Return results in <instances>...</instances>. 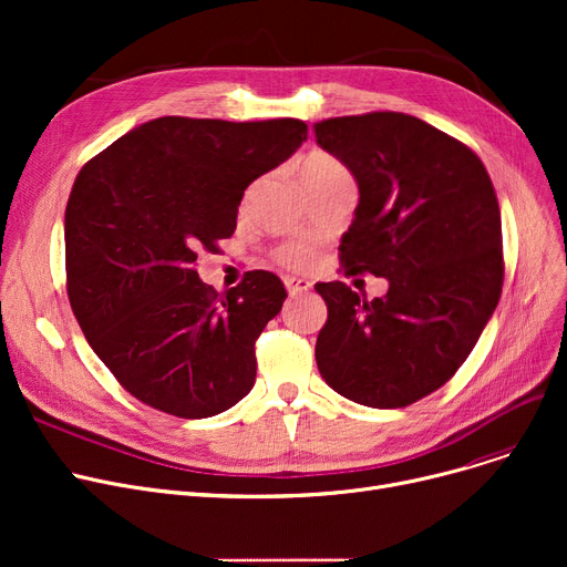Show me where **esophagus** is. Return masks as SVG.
I'll use <instances>...</instances> for the list:
<instances>
[{"label":"esophagus","instance_id":"1","mask_svg":"<svg viewBox=\"0 0 567 567\" xmlns=\"http://www.w3.org/2000/svg\"><path fill=\"white\" fill-rule=\"evenodd\" d=\"M285 287L289 291V296H303L312 289V282L306 278H296V276H287L285 278Z\"/></svg>","mask_w":567,"mask_h":567}]
</instances>
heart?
I'll list each match as a JSON object with an SVG mask.
<instances>
[{
  "instance_id": "b5f03b06",
  "label": "heart",
  "mask_w": 567,
  "mask_h": 567,
  "mask_svg": "<svg viewBox=\"0 0 567 567\" xmlns=\"http://www.w3.org/2000/svg\"><path fill=\"white\" fill-rule=\"evenodd\" d=\"M347 174L349 172L344 169V165L336 156L323 154V152H315L301 163L299 182H301V186H308V184H315V182H323V178L347 176ZM278 257L285 266H291V268H301L310 261V252L306 248H299V246L282 248Z\"/></svg>"
}]
</instances>
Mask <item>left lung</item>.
Wrapping results in <instances>:
<instances>
[{"label":"left lung","mask_w":567,"mask_h":567,"mask_svg":"<svg viewBox=\"0 0 567 567\" xmlns=\"http://www.w3.org/2000/svg\"><path fill=\"white\" fill-rule=\"evenodd\" d=\"M312 128L359 184L342 268L389 280L372 301L340 280L315 285L329 308L317 368L351 402L409 406L460 370L498 306L492 178L466 144L411 114L336 116Z\"/></svg>","instance_id":"8db88e82"}]
</instances>
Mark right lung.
<instances>
[{"instance_id":"add662e5","label":"right lung","mask_w":567,"mask_h":567,"mask_svg":"<svg viewBox=\"0 0 567 567\" xmlns=\"http://www.w3.org/2000/svg\"><path fill=\"white\" fill-rule=\"evenodd\" d=\"M306 137L301 118L161 116L80 169L64 218L69 301L86 342L140 402L208 419L250 393L255 342L285 285L248 271L218 293L195 261L234 234L244 190Z\"/></svg>"}]
</instances>
